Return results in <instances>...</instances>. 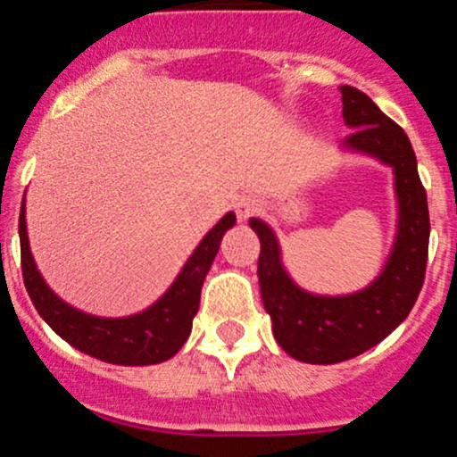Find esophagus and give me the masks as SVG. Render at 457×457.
Instances as JSON below:
<instances>
[{"label":"esophagus","mask_w":457,"mask_h":457,"mask_svg":"<svg viewBox=\"0 0 457 457\" xmlns=\"http://www.w3.org/2000/svg\"><path fill=\"white\" fill-rule=\"evenodd\" d=\"M235 213H237V218L239 220H246V218H251L253 213H255L257 209H260V204H257V200L255 197H251V195H242V197H237V200H235Z\"/></svg>","instance_id":"34e87169"}]
</instances>
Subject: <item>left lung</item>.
Listing matches in <instances>:
<instances>
[{"instance_id":"left-lung-1","label":"left lung","mask_w":457,"mask_h":457,"mask_svg":"<svg viewBox=\"0 0 457 457\" xmlns=\"http://www.w3.org/2000/svg\"><path fill=\"white\" fill-rule=\"evenodd\" d=\"M341 98L343 119L354 129L345 147L383 160L396 176L398 237L378 279L345 297L303 293L286 275L272 230L262 220H251L262 242L257 275L272 334L286 354L314 365L354 359L396 330L420 295L429 253L427 191L407 134L361 89L341 86Z\"/></svg>"}]
</instances>
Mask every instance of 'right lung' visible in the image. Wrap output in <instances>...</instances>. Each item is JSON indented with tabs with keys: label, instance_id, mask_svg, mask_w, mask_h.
Masks as SVG:
<instances>
[{
	"label": "right lung",
	"instance_id": "obj_1",
	"mask_svg": "<svg viewBox=\"0 0 457 457\" xmlns=\"http://www.w3.org/2000/svg\"><path fill=\"white\" fill-rule=\"evenodd\" d=\"M235 224V213H227L206 233L200 246L185 263L171 288L145 312L125 319H101L79 312L63 303L46 286L28 246L26 218L19 213V244L21 272L28 295L37 312L61 338L77 350L114 365H154L171 359L191 332V323L200 308V290L211 263L218 255L222 235Z\"/></svg>",
	"mask_w": 457,
	"mask_h": 457
}]
</instances>
